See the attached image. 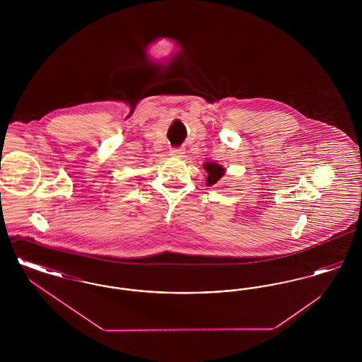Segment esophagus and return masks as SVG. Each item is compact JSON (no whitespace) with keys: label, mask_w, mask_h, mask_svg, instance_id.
<instances>
[{"label":"esophagus","mask_w":362,"mask_h":362,"mask_svg":"<svg viewBox=\"0 0 362 362\" xmlns=\"http://www.w3.org/2000/svg\"><path fill=\"white\" fill-rule=\"evenodd\" d=\"M185 149L183 148H173L171 149V156L173 157H177V158H180V157H183L185 156Z\"/></svg>","instance_id":"esophagus-1"}]
</instances>
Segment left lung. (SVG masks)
Listing matches in <instances>:
<instances>
[{"label": "left lung", "instance_id": "8db88e82", "mask_svg": "<svg viewBox=\"0 0 362 362\" xmlns=\"http://www.w3.org/2000/svg\"><path fill=\"white\" fill-rule=\"evenodd\" d=\"M204 168L207 173L206 185L207 186H214L217 182L225 175V168L223 165L217 163H205Z\"/></svg>", "mask_w": 362, "mask_h": 362}]
</instances>
